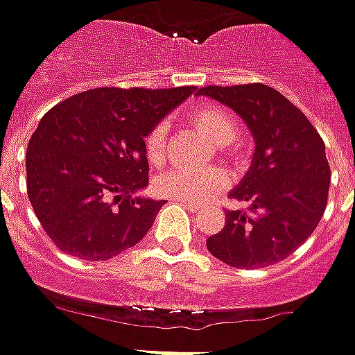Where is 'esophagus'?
<instances>
[{
	"instance_id": "obj_1",
	"label": "esophagus",
	"mask_w": 355,
	"mask_h": 355,
	"mask_svg": "<svg viewBox=\"0 0 355 355\" xmlns=\"http://www.w3.org/2000/svg\"><path fill=\"white\" fill-rule=\"evenodd\" d=\"M178 202H182V204H184V206L189 208L190 212H200V210H202L200 204H194V202H187V200H178Z\"/></svg>"
}]
</instances>
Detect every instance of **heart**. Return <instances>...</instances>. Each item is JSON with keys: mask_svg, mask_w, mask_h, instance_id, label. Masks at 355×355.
<instances>
[{"mask_svg": "<svg viewBox=\"0 0 355 355\" xmlns=\"http://www.w3.org/2000/svg\"><path fill=\"white\" fill-rule=\"evenodd\" d=\"M192 125L204 133L214 145H230L238 137L239 123L236 116L222 107V105H202L192 116ZM168 125L165 121L157 123L145 137V151L149 161L155 165H161L166 159L168 151ZM230 173L222 166L212 168H171L165 175L157 178L155 189L159 194L177 198V200L200 202L210 200L220 190H224L230 184Z\"/></svg>", "mask_w": 355, "mask_h": 355, "instance_id": "heart-1", "label": "heart"}]
</instances>
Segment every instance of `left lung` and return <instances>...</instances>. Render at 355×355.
Segmentation results:
<instances>
[{"label":"left lung","mask_w":355,"mask_h":355,"mask_svg":"<svg viewBox=\"0 0 355 355\" xmlns=\"http://www.w3.org/2000/svg\"><path fill=\"white\" fill-rule=\"evenodd\" d=\"M196 96L232 107L255 139L250 168L230 192L248 210H226L224 230L206 248L238 269L283 261L311 238L328 202L322 137L297 105L265 84L206 86Z\"/></svg>","instance_id":"8db88e82"}]
</instances>
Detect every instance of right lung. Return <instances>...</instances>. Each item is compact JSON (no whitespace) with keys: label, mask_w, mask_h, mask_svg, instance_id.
<instances>
[{"label":"right lung","mask_w":355,"mask_h":355,"mask_svg":"<svg viewBox=\"0 0 355 355\" xmlns=\"http://www.w3.org/2000/svg\"><path fill=\"white\" fill-rule=\"evenodd\" d=\"M194 90L96 88L44 114L25 155L27 194L58 250L105 261L151 230L165 200L137 196L149 184L145 137Z\"/></svg>","instance_id":"right-lung-1"}]
</instances>
